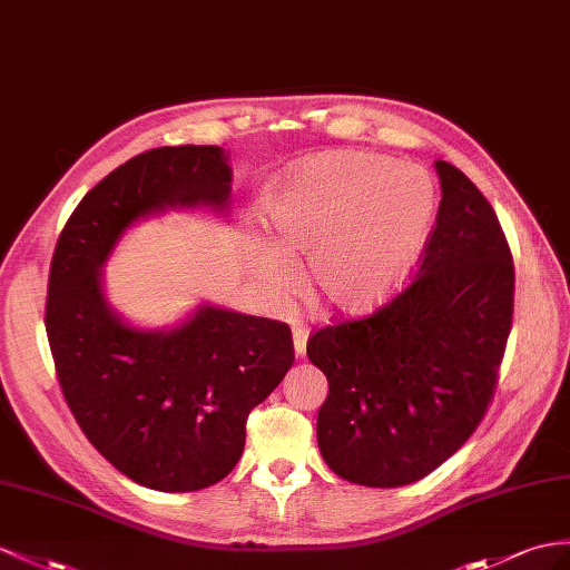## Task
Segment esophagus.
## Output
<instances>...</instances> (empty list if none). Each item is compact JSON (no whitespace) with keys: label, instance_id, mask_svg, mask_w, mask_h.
Listing matches in <instances>:
<instances>
[{"label":"esophagus","instance_id":"esophagus-1","mask_svg":"<svg viewBox=\"0 0 570 570\" xmlns=\"http://www.w3.org/2000/svg\"><path fill=\"white\" fill-rule=\"evenodd\" d=\"M307 338H309V328L304 324H297L293 328V343H295V353L297 355H304V351H307Z\"/></svg>","mask_w":570,"mask_h":570}]
</instances>
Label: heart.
Masks as SVG:
<instances>
[{"mask_svg":"<svg viewBox=\"0 0 570 570\" xmlns=\"http://www.w3.org/2000/svg\"><path fill=\"white\" fill-rule=\"evenodd\" d=\"M438 190L419 166L372 151H326L289 169L263 200L268 244L254 252L271 295L295 281L307 258L309 283L328 307L370 312L406 281L433 229Z\"/></svg>","mask_w":570,"mask_h":570,"instance_id":"heart-1","label":"heart"}]
</instances>
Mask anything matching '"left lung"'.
Returning <instances> with one entry per match:
<instances>
[{"mask_svg":"<svg viewBox=\"0 0 570 570\" xmlns=\"http://www.w3.org/2000/svg\"><path fill=\"white\" fill-rule=\"evenodd\" d=\"M409 285L367 316L314 331L326 374L316 440L345 481L394 489L428 476L474 435L512 328L515 266L491 203L452 166Z\"/></svg>","mask_w":570,"mask_h":570,"instance_id":"1","label":"left lung"}]
</instances>
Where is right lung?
Segmentation results:
<instances>
[{
    "label": "right lung",
    "instance_id": "obj_1",
    "mask_svg": "<svg viewBox=\"0 0 570 570\" xmlns=\"http://www.w3.org/2000/svg\"><path fill=\"white\" fill-rule=\"evenodd\" d=\"M229 184L215 145L142 151L81 198L50 261L46 331L67 406L120 474L155 491H200L237 466L248 413L295 363L293 331L217 307L174 331H137L110 312L99 268L135 219L219 210Z\"/></svg>",
    "mask_w": 570,
    "mask_h": 570
}]
</instances>
